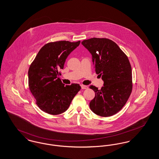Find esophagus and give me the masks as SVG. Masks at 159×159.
<instances>
[{
    "label": "esophagus",
    "instance_id": "esophagus-1",
    "mask_svg": "<svg viewBox=\"0 0 159 159\" xmlns=\"http://www.w3.org/2000/svg\"><path fill=\"white\" fill-rule=\"evenodd\" d=\"M81 88H82V89H88V87L87 86H86V85L82 84V85H81Z\"/></svg>",
    "mask_w": 159,
    "mask_h": 159
}]
</instances>
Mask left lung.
<instances>
[{"instance_id": "obj_1", "label": "left lung", "mask_w": 159, "mask_h": 159, "mask_svg": "<svg viewBox=\"0 0 159 159\" xmlns=\"http://www.w3.org/2000/svg\"><path fill=\"white\" fill-rule=\"evenodd\" d=\"M82 44L91 53L95 71L104 81L101 89L90 86L95 92L90 108L100 116H111L125 105L132 90L128 58L115 42L106 38H91Z\"/></svg>"}]
</instances>
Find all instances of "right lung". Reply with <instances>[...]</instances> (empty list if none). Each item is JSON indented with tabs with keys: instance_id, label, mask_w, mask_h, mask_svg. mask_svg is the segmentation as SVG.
Wrapping results in <instances>:
<instances>
[{
	"instance_id": "right-lung-1",
	"label": "right lung",
	"mask_w": 159,
	"mask_h": 159,
	"mask_svg": "<svg viewBox=\"0 0 159 159\" xmlns=\"http://www.w3.org/2000/svg\"><path fill=\"white\" fill-rule=\"evenodd\" d=\"M80 41H58L43 46L28 71L29 86L38 107L46 113L58 115L65 112L81 87L79 84L66 85L58 76L67 57Z\"/></svg>"
}]
</instances>
